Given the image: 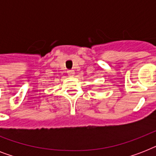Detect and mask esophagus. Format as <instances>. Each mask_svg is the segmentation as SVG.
<instances>
[{
	"label": "esophagus",
	"mask_w": 156,
	"mask_h": 156,
	"mask_svg": "<svg viewBox=\"0 0 156 156\" xmlns=\"http://www.w3.org/2000/svg\"><path fill=\"white\" fill-rule=\"evenodd\" d=\"M67 73H68L69 76H73L74 75V70H68L67 71Z\"/></svg>",
	"instance_id": "34e87169"
}]
</instances>
